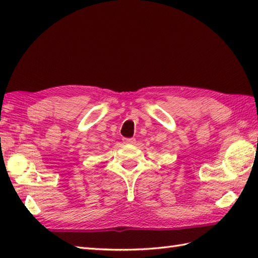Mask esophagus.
<instances>
[{"mask_svg": "<svg viewBox=\"0 0 258 258\" xmlns=\"http://www.w3.org/2000/svg\"><path fill=\"white\" fill-rule=\"evenodd\" d=\"M123 141H124V143H126V144H135V142H136L135 139H124Z\"/></svg>", "mask_w": 258, "mask_h": 258, "instance_id": "esophagus-1", "label": "esophagus"}]
</instances>
